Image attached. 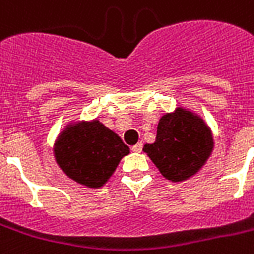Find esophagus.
Returning <instances> with one entry per match:
<instances>
[{"mask_svg": "<svg viewBox=\"0 0 254 254\" xmlns=\"http://www.w3.org/2000/svg\"><path fill=\"white\" fill-rule=\"evenodd\" d=\"M131 150L135 153H140L142 150V142H138V144H135L131 146Z\"/></svg>", "mask_w": 254, "mask_h": 254, "instance_id": "1", "label": "esophagus"}]
</instances>
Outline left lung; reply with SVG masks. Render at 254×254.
Returning <instances> with one entry per match:
<instances>
[{
    "label": "left lung",
    "instance_id": "1",
    "mask_svg": "<svg viewBox=\"0 0 254 254\" xmlns=\"http://www.w3.org/2000/svg\"><path fill=\"white\" fill-rule=\"evenodd\" d=\"M212 149V133L202 119L179 108L160 119L156 141L145 145L144 152L165 179L177 183L196 174Z\"/></svg>",
    "mask_w": 254,
    "mask_h": 254
}]
</instances>
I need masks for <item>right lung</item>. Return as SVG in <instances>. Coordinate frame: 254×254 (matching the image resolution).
I'll return each mask as SVG.
<instances>
[{"mask_svg":"<svg viewBox=\"0 0 254 254\" xmlns=\"http://www.w3.org/2000/svg\"><path fill=\"white\" fill-rule=\"evenodd\" d=\"M127 154L129 146L97 120L66 127L54 145L60 168L88 188L102 187Z\"/></svg>","mask_w":254,"mask_h":254,"instance_id":"right-lung-1","label":"right lung"}]
</instances>
